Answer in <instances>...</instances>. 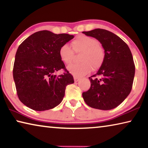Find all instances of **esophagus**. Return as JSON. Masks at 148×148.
<instances>
[{"mask_svg":"<svg viewBox=\"0 0 148 148\" xmlns=\"http://www.w3.org/2000/svg\"><path fill=\"white\" fill-rule=\"evenodd\" d=\"M74 82H78L79 80L80 79V77L74 76Z\"/></svg>","mask_w":148,"mask_h":148,"instance_id":"1","label":"esophagus"}]
</instances>
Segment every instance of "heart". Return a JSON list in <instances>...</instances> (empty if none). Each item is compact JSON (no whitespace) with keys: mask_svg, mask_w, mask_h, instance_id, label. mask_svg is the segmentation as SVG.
Listing matches in <instances>:
<instances>
[{"mask_svg":"<svg viewBox=\"0 0 148 148\" xmlns=\"http://www.w3.org/2000/svg\"><path fill=\"white\" fill-rule=\"evenodd\" d=\"M72 49L67 44L60 47L59 56L62 62L67 64L72 63L74 53H81L79 63L72 64L68 70L76 76H84L101 66L104 59V50L95 38L86 35H79L71 42Z\"/></svg>","mask_w":148,"mask_h":148,"instance_id":"1","label":"heart"}]
</instances>
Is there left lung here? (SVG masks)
I'll list each match as a JSON object with an SVG mask.
<instances>
[{
    "label": "left lung",
    "instance_id": "obj_1",
    "mask_svg": "<svg viewBox=\"0 0 148 148\" xmlns=\"http://www.w3.org/2000/svg\"><path fill=\"white\" fill-rule=\"evenodd\" d=\"M82 33L98 40L105 53L98 72L89 77L91 87L82 93L84 101L93 108H115L132 89L135 65L131 50L121 38L107 30L96 29Z\"/></svg>",
    "mask_w": 148,
    "mask_h": 148
}]
</instances>
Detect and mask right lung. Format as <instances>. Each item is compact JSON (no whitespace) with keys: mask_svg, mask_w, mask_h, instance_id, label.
I'll return each instance as SVG.
<instances>
[{"mask_svg":"<svg viewBox=\"0 0 148 148\" xmlns=\"http://www.w3.org/2000/svg\"><path fill=\"white\" fill-rule=\"evenodd\" d=\"M74 38L49 31L34 32L19 45L13 69L17 94L22 103L36 111L52 109L61 103L66 86L74 78L60 59L59 50ZM62 69L65 72L54 73Z\"/></svg>","mask_w":148,"mask_h":148,"instance_id":"right-lung-1","label":"right lung"}]
</instances>
